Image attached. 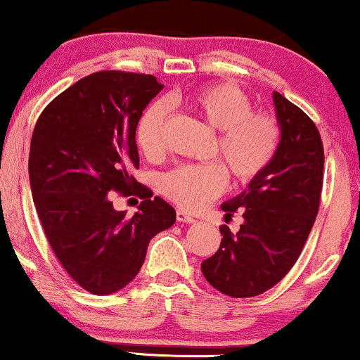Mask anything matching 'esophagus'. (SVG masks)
Listing matches in <instances>:
<instances>
[{"instance_id": "1", "label": "esophagus", "mask_w": 360, "mask_h": 360, "mask_svg": "<svg viewBox=\"0 0 360 360\" xmlns=\"http://www.w3.org/2000/svg\"><path fill=\"white\" fill-rule=\"evenodd\" d=\"M176 220L181 221V223H194V221H196L191 217V214L183 212V210H177V212H176Z\"/></svg>"}]
</instances>
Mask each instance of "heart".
<instances>
[{"label":"heart","instance_id":"obj_1","mask_svg":"<svg viewBox=\"0 0 360 360\" xmlns=\"http://www.w3.org/2000/svg\"><path fill=\"white\" fill-rule=\"evenodd\" d=\"M186 105L206 125L218 130L213 154L237 183H250L269 167L281 142V127L274 115L252 110V100L245 91L230 82H214L194 91ZM166 106L154 103L143 111L137 125V143L143 155L162 154V127ZM226 169L218 162L179 166L160 177L159 189L181 208H203L220 196L229 183Z\"/></svg>","mask_w":360,"mask_h":360}]
</instances>
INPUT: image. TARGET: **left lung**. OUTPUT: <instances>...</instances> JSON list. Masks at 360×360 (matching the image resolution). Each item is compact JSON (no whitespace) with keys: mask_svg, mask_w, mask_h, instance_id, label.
I'll return each instance as SVG.
<instances>
[{"mask_svg":"<svg viewBox=\"0 0 360 360\" xmlns=\"http://www.w3.org/2000/svg\"><path fill=\"white\" fill-rule=\"evenodd\" d=\"M272 98L281 127L278 154L245 191L221 205L229 218L240 212L243 223L235 235L223 225L220 249L201 264L206 281L232 298L262 295L288 274L320 208L325 162L320 131L278 91Z\"/></svg>","mask_w":360,"mask_h":360,"instance_id":"left-lung-1","label":"left lung"}]
</instances>
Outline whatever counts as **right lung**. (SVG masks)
Returning a JSON list of instances; mask_svg holds the SVG:
<instances>
[{"mask_svg": "<svg viewBox=\"0 0 360 360\" xmlns=\"http://www.w3.org/2000/svg\"><path fill=\"white\" fill-rule=\"evenodd\" d=\"M164 86L150 74L101 71L82 77L42 111L32 135L28 176L53 254L93 295H111L139 274L152 237L176 212L139 184V120ZM144 201L134 217L117 212L110 191Z\"/></svg>", "mask_w": 360, "mask_h": 360, "instance_id": "add662e5", "label": "right lung"}]
</instances>
